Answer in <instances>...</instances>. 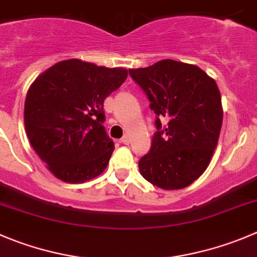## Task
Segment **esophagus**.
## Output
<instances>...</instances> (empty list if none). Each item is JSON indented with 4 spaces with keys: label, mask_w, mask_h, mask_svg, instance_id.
<instances>
[{
    "label": "esophagus",
    "mask_w": 257,
    "mask_h": 257,
    "mask_svg": "<svg viewBox=\"0 0 257 257\" xmlns=\"http://www.w3.org/2000/svg\"><path fill=\"white\" fill-rule=\"evenodd\" d=\"M121 143L124 144V145H128V144H130V136L124 135L123 138L121 139Z\"/></svg>",
    "instance_id": "34e87169"
}]
</instances>
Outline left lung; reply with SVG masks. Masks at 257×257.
I'll return each instance as SVG.
<instances>
[{"label":"left lung","instance_id":"left-lung-1","mask_svg":"<svg viewBox=\"0 0 257 257\" xmlns=\"http://www.w3.org/2000/svg\"><path fill=\"white\" fill-rule=\"evenodd\" d=\"M128 73L158 116L150 151L139 161L141 175L161 189H183L203 174L218 143L223 109L217 83L197 65L172 59ZM159 116L168 119L165 126Z\"/></svg>","mask_w":257,"mask_h":257}]
</instances>
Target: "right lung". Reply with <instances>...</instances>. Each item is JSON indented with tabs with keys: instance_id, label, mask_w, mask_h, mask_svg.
<instances>
[{
	"instance_id": "right-lung-1",
	"label": "right lung",
	"mask_w": 257,
	"mask_h": 257,
	"mask_svg": "<svg viewBox=\"0 0 257 257\" xmlns=\"http://www.w3.org/2000/svg\"><path fill=\"white\" fill-rule=\"evenodd\" d=\"M127 69L62 60L41 73L26 94L29 141L58 179L84 183L104 172L114 150L103 127V102Z\"/></svg>"
}]
</instances>
